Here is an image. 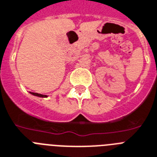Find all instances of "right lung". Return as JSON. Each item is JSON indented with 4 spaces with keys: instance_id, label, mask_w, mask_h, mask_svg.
Wrapping results in <instances>:
<instances>
[{
    "instance_id": "right-lung-1",
    "label": "right lung",
    "mask_w": 157,
    "mask_h": 157,
    "mask_svg": "<svg viewBox=\"0 0 157 157\" xmlns=\"http://www.w3.org/2000/svg\"><path fill=\"white\" fill-rule=\"evenodd\" d=\"M31 95H33V96H39V97H47V96H45V95H42V94H39V93H35V92H30Z\"/></svg>"
}]
</instances>
